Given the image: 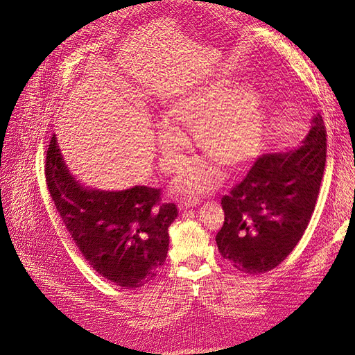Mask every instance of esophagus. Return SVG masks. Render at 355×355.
I'll return each instance as SVG.
<instances>
[{
    "mask_svg": "<svg viewBox=\"0 0 355 355\" xmlns=\"http://www.w3.org/2000/svg\"><path fill=\"white\" fill-rule=\"evenodd\" d=\"M197 204H198L197 198H184V200L179 201V209L187 210V209H191V207H196Z\"/></svg>",
    "mask_w": 355,
    "mask_h": 355,
    "instance_id": "34e87169",
    "label": "esophagus"
}]
</instances>
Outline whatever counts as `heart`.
I'll use <instances>...</instances> for the list:
<instances>
[{
	"mask_svg": "<svg viewBox=\"0 0 355 355\" xmlns=\"http://www.w3.org/2000/svg\"><path fill=\"white\" fill-rule=\"evenodd\" d=\"M167 123L157 128L158 146L167 171H178L185 161L189 141L184 132L194 130L196 144L204 154L228 168H239L261 153L265 121L259 101L249 87L228 89L216 83L198 85L175 96L164 111ZM213 161L192 163L176 180V191L201 194L219 182Z\"/></svg>",
	"mask_w": 355,
	"mask_h": 355,
	"instance_id": "b5f03b06",
	"label": "heart"
}]
</instances>
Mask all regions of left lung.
I'll return each instance as SVG.
<instances>
[{
  "instance_id": "8db88e82",
  "label": "left lung",
  "mask_w": 355,
  "mask_h": 355,
  "mask_svg": "<svg viewBox=\"0 0 355 355\" xmlns=\"http://www.w3.org/2000/svg\"><path fill=\"white\" fill-rule=\"evenodd\" d=\"M326 137L317 115L302 146L257 157L245 178L222 197L225 222L216 244L239 271L274 270L302 239L324 173Z\"/></svg>"
}]
</instances>
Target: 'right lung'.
Returning a JSON list of instances; mask_svg holds the SVG:
<instances>
[{"instance_id":"right-lung-1","label":"right lung","mask_w":355,"mask_h":355,"mask_svg":"<svg viewBox=\"0 0 355 355\" xmlns=\"http://www.w3.org/2000/svg\"><path fill=\"white\" fill-rule=\"evenodd\" d=\"M44 170L59 216L93 270L125 288L153 280L166 262L176 204L161 202L157 188L103 192L81 187L63 163L55 135Z\"/></svg>"}]
</instances>
